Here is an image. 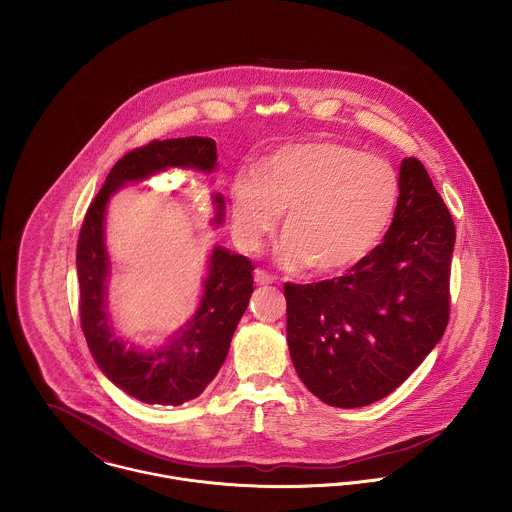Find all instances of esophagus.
Returning <instances> with one entry per match:
<instances>
[{
  "instance_id": "1",
  "label": "esophagus",
  "mask_w": 512,
  "mask_h": 512,
  "mask_svg": "<svg viewBox=\"0 0 512 512\" xmlns=\"http://www.w3.org/2000/svg\"><path fill=\"white\" fill-rule=\"evenodd\" d=\"M254 282H256L258 286H268V284H272V282H274V276H272V274H268L266 270L258 268V270L254 272Z\"/></svg>"
}]
</instances>
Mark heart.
Instances as JSON below:
<instances>
[{"mask_svg":"<svg viewBox=\"0 0 512 512\" xmlns=\"http://www.w3.org/2000/svg\"><path fill=\"white\" fill-rule=\"evenodd\" d=\"M400 179L390 161L335 140L282 147L230 187L238 242L258 250L286 211L282 256L315 274H337L378 244L394 217Z\"/></svg>","mask_w":512,"mask_h":512,"instance_id":"obj_1","label":"heart"}]
</instances>
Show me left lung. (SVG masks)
Segmentation results:
<instances>
[{
    "mask_svg": "<svg viewBox=\"0 0 512 512\" xmlns=\"http://www.w3.org/2000/svg\"><path fill=\"white\" fill-rule=\"evenodd\" d=\"M453 244L455 224L426 167L406 157L384 240L341 278L284 288L290 355L309 392L359 408L418 368L449 321Z\"/></svg>",
    "mask_w": 512,
    "mask_h": 512,
    "instance_id": "1",
    "label": "left lung"
}]
</instances>
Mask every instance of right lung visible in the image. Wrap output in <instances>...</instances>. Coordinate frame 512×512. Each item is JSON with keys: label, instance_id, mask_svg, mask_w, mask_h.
<instances>
[{"label": "right lung", "instance_id": "obj_1", "mask_svg": "<svg viewBox=\"0 0 512 512\" xmlns=\"http://www.w3.org/2000/svg\"><path fill=\"white\" fill-rule=\"evenodd\" d=\"M217 144L211 138L153 140L128 151L116 161L106 183L90 203L76 242V272L80 286V327L100 370L124 392L161 406H179L197 398L217 376L230 347L234 329L254 292L252 262L217 246L211 258V274L205 282L201 307L187 327L155 353H140L118 341L108 325L104 295L108 256L104 246V213L112 193L126 181L146 179L167 167H193L213 171ZM217 219L222 220L224 201L215 195Z\"/></svg>", "mask_w": 512, "mask_h": 512}]
</instances>
